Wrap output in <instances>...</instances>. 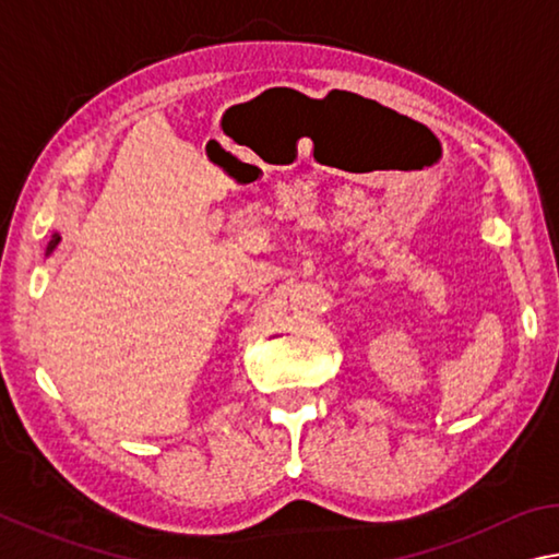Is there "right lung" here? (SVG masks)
<instances>
[{
  "label": "right lung",
  "instance_id": "1",
  "mask_svg": "<svg viewBox=\"0 0 559 559\" xmlns=\"http://www.w3.org/2000/svg\"><path fill=\"white\" fill-rule=\"evenodd\" d=\"M59 241H61V236H59V234H53V239L49 241V249H46V253H51V251H53V246L59 243Z\"/></svg>",
  "mask_w": 559,
  "mask_h": 559
}]
</instances>
